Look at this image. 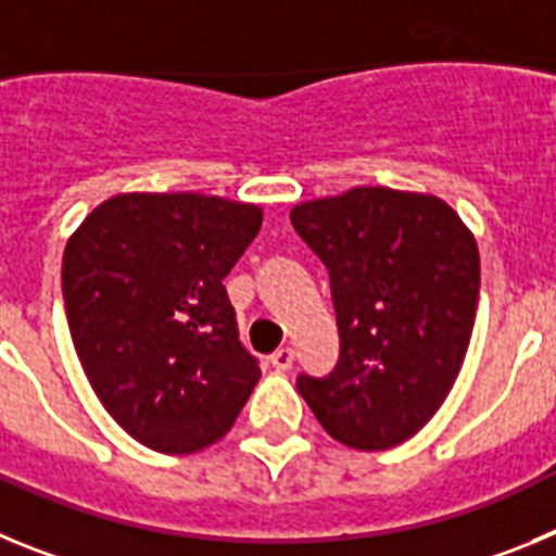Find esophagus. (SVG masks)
<instances>
[{
    "instance_id": "esophagus-1",
    "label": "esophagus",
    "mask_w": 556,
    "mask_h": 556,
    "mask_svg": "<svg viewBox=\"0 0 556 556\" xmlns=\"http://www.w3.org/2000/svg\"><path fill=\"white\" fill-rule=\"evenodd\" d=\"M269 362H273V367L278 372H287V370H292V365H294V351L292 348H278V351L273 353V356H269Z\"/></svg>"
}]
</instances>
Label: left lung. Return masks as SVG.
I'll list each match as a JSON object with an SVG mask.
<instances>
[{"mask_svg":"<svg viewBox=\"0 0 556 556\" xmlns=\"http://www.w3.org/2000/svg\"><path fill=\"white\" fill-rule=\"evenodd\" d=\"M331 275L339 362L298 392L323 429L356 451L406 443L443 406L479 303L476 236L445 200L356 186L292 208Z\"/></svg>","mask_w":556,"mask_h":556,"instance_id":"left-lung-1","label":"left lung"}]
</instances>
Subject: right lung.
<instances>
[{"mask_svg":"<svg viewBox=\"0 0 556 556\" xmlns=\"http://www.w3.org/2000/svg\"><path fill=\"white\" fill-rule=\"evenodd\" d=\"M264 211L198 191H125L63 250L77 358L108 415L161 454H198L230 431L262 370L223 287Z\"/></svg>","mask_w":556,"mask_h":556,"instance_id":"add662e5","label":"right lung"}]
</instances>
